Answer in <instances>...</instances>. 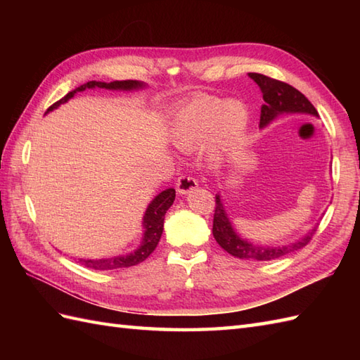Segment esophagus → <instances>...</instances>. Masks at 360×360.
<instances>
[{
  "label": "esophagus",
  "instance_id": "34e87169",
  "mask_svg": "<svg viewBox=\"0 0 360 360\" xmlns=\"http://www.w3.org/2000/svg\"><path fill=\"white\" fill-rule=\"evenodd\" d=\"M196 187H198V181L193 178V176H188V174L181 176L178 182H176V190H178V193L181 195H187Z\"/></svg>",
  "mask_w": 360,
  "mask_h": 360
}]
</instances>
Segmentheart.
Masks as SVG:
<instances>
[{
  "mask_svg": "<svg viewBox=\"0 0 360 360\" xmlns=\"http://www.w3.org/2000/svg\"><path fill=\"white\" fill-rule=\"evenodd\" d=\"M249 124V111L240 101L198 97L173 114L168 134L179 150L193 151L209 143L210 159L219 162L240 143Z\"/></svg>",
  "mask_w": 360,
  "mask_h": 360,
  "instance_id": "obj_1",
  "label": "heart"
}]
</instances>
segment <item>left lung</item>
<instances>
[{
    "mask_svg": "<svg viewBox=\"0 0 360 360\" xmlns=\"http://www.w3.org/2000/svg\"><path fill=\"white\" fill-rule=\"evenodd\" d=\"M249 77L254 80L259 86L263 93L264 105L262 106V114H259V127L264 128L277 119L281 114H309V116L319 117L317 110L314 108L307 97H304L300 91L294 86L288 85L285 82L275 80L267 77V75L258 74V72H249ZM215 215H213V236H215L217 243L219 244L229 254L240 258V259H255V262H271V259H277L285 257L289 252H294L307 246L309 240L314 235L316 229L303 236V238L297 240L294 243L285 244V246H262V244H254L248 241L246 238L235 232V229L227 217V212L224 209L223 200L218 193L215 196Z\"/></svg>",
    "mask_w": 360,
    "mask_h": 360,
    "instance_id": "1",
    "label": "left lung"
}]
</instances>
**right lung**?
Segmentation results:
<instances>
[{"label": "right lung", "instance_id": "add662e5", "mask_svg": "<svg viewBox=\"0 0 360 360\" xmlns=\"http://www.w3.org/2000/svg\"><path fill=\"white\" fill-rule=\"evenodd\" d=\"M147 85L143 82L139 80H116L111 83H105V82H88L85 85H82L79 88H75L71 93H68L63 98H60L58 102L49 106L48 111L58 108L62 103H66L70 98H72L75 94L80 93V91L85 89H93V88H103V89H111V91H136V89H142ZM176 192L174 188H167L164 192H160L158 196L153 198V201L148 204L147 210L143 213L142 218V227H143V235H142V241L137 249L131 250L129 254L125 255H117V257H111V258H98V259H85L80 258L79 262L89 267V269H96V271H110V269H120V267H129V266H136L142 263L143 259H147L153 250L156 249L158 243L160 240V235H162L164 231V218L167 210L172 207V204L174 201Z\"/></svg>", "mask_w": 360, "mask_h": 360}]
</instances>
